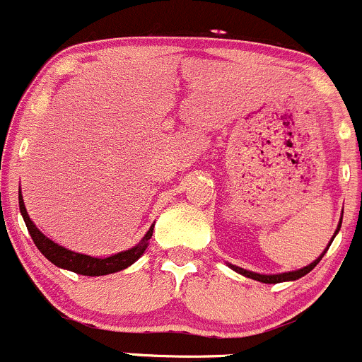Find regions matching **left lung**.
I'll return each mask as SVG.
<instances>
[{
  "label": "left lung",
  "instance_id": "8db88e82",
  "mask_svg": "<svg viewBox=\"0 0 362 362\" xmlns=\"http://www.w3.org/2000/svg\"><path fill=\"white\" fill-rule=\"evenodd\" d=\"M341 219H343V218H341ZM339 228H341V221H339V225H337V230L334 232V238H336V234H337V232H339ZM334 238L330 239L329 246L332 245ZM329 246H327V248H325V252H327V250H329ZM325 252H323L322 255H320V257L316 259V261H314V262H310L309 266H305V268H302V269H296V272L279 273V275H261V273L248 272V269H243V268H239V266H234V264H228V266H230V268L234 269V272L241 273V275L248 276V279L257 280V282H264V284H279V282H289V280H298V279H302V276H303V275H307V273H309L310 269H314V266H316V264H318L320 261H322V257H323V255H325Z\"/></svg>",
  "mask_w": 362,
  "mask_h": 362
}]
</instances>
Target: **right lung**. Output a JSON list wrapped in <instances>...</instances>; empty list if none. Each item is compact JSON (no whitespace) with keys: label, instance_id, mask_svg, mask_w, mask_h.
<instances>
[{"label":"right lung","instance_id":"add662e5","mask_svg":"<svg viewBox=\"0 0 362 362\" xmlns=\"http://www.w3.org/2000/svg\"><path fill=\"white\" fill-rule=\"evenodd\" d=\"M19 211H21L23 219H25L26 228H28L33 243H35V246L39 248V252L42 253L44 257L48 259V261H52L55 266H59V268L69 269V272L78 273V275L100 276V275H109V273H116V272H121V269L128 268V266L134 264V262L143 255L144 250L148 248V241H150L151 234H153V227H150V230L146 232L143 241H141L139 245H135L134 248L124 250V252L116 253V255H110V257L98 259V257H90V255H83V253L71 252V250L64 248V246L57 245V243H53L52 239L46 238V235H44L42 232L33 225L32 219H30L21 194H19Z\"/></svg>","mask_w":362,"mask_h":362}]
</instances>
